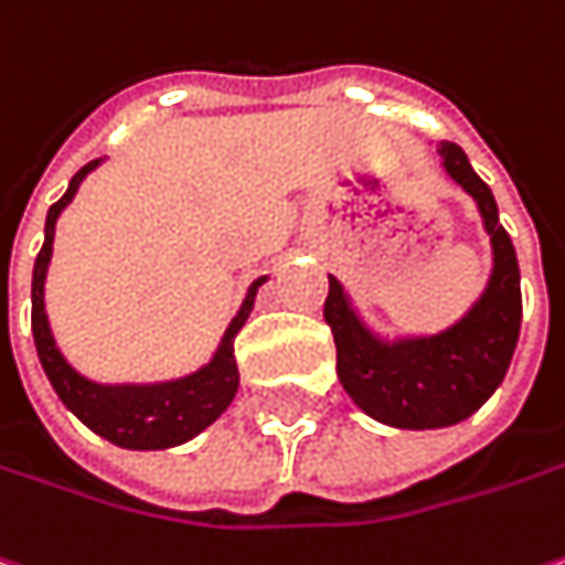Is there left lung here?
<instances>
[{
    "instance_id": "1",
    "label": "left lung",
    "mask_w": 565,
    "mask_h": 565,
    "mask_svg": "<svg viewBox=\"0 0 565 565\" xmlns=\"http://www.w3.org/2000/svg\"><path fill=\"white\" fill-rule=\"evenodd\" d=\"M446 173L478 202L493 243V275L475 309L443 334L380 341L329 278L326 322L338 348V380L370 417L388 427L436 429L471 417L503 382L522 329V287L515 246L500 224L490 185L455 141L436 145Z\"/></svg>"
}]
</instances>
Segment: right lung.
I'll return each instance as SVG.
<instances>
[{
    "label": "right lung",
    "instance_id": "1",
    "mask_svg": "<svg viewBox=\"0 0 565 565\" xmlns=\"http://www.w3.org/2000/svg\"><path fill=\"white\" fill-rule=\"evenodd\" d=\"M97 167V160L85 163L72 183L65 189L56 205L46 211V227H43V246H40L38 262H34V281H31V329H34V344L43 373L50 385L56 388L60 402L87 429H94L97 436L110 439L113 446L122 449H170L180 446L185 439H192L195 433L214 424L227 405L234 402L236 385H239V370H236L234 338L243 329L253 300H256L258 278L243 307L231 322V329L224 331V341L217 348V354L209 366H202L199 373L185 376L177 382H160V385H97V382L78 376L62 354L56 351V341L50 334V322L43 312V278H46V265L53 256V234H56V217L60 211L72 202V195L78 192V185L87 173Z\"/></svg>",
    "mask_w": 565,
    "mask_h": 565
}]
</instances>
